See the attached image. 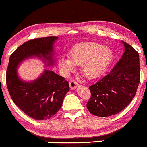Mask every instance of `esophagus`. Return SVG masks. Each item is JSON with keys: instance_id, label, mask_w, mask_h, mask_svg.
Returning a JSON list of instances; mask_svg holds the SVG:
<instances>
[{"instance_id": "esophagus-1", "label": "esophagus", "mask_w": 147, "mask_h": 147, "mask_svg": "<svg viewBox=\"0 0 147 147\" xmlns=\"http://www.w3.org/2000/svg\"><path fill=\"white\" fill-rule=\"evenodd\" d=\"M69 86H70V88L71 89H75L78 86V84L76 81H74V80H71L69 81Z\"/></svg>"}]
</instances>
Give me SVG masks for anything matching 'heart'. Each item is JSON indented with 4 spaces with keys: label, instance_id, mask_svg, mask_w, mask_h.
I'll list each match as a JSON object with an SVG mask.
<instances>
[{
    "label": "heart",
    "instance_id": "heart-1",
    "mask_svg": "<svg viewBox=\"0 0 147 147\" xmlns=\"http://www.w3.org/2000/svg\"><path fill=\"white\" fill-rule=\"evenodd\" d=\"M113 59L111 49L94 42L80 43L71 51V58L62 57L59 65L65 72L72 71L76 66L82 65V72L88 78L100 76Z\"/></svg>",
    "mask_w": 147,
    "mask_h": 147
}]
</instances>
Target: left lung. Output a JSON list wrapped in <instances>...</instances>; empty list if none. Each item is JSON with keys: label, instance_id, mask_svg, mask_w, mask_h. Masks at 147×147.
Returning a JSON list of instances; mask_svg holds the SVG:
<instances>
[{"label": "left lung", "instance_id": "left-lung-1", "mask_svg": "<svg viewBox=\"0 0 147 147\" xmlns=\"http://www.w3.org/2000/svg\"><path fill=\"white\" fill-rule=\"evenodd\" d=\"M125 53L107 75L89 87L91 96L88 110L98 117H108L122 111L137 93L140 81V57L131 45L122 42Z\"/></svg>", "mask_w": 147, "mask_h": 147}]
</instances>
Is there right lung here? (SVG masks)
<instances>
[{"label": "right lung", "instance_id": "add662e5", "mask_svg": "<svg viewBox=\"0 0 147 147\" xmlns=\"http://www.w3.org/2000/svg\"><path fill=\"white\" fill-rule=\"evenodd\" d=\"M57 39L47 37L28 40L18 47L9 59L6 84L10 96L22 111L37 120L50 119L60 110L69 90V82L51 70H45L32 82H24L18 78L16 69L22 60L32 56L51 60L53 43Z\"/></svg>", "mask_w": 147, "mask_h": 147}]
</instances>
